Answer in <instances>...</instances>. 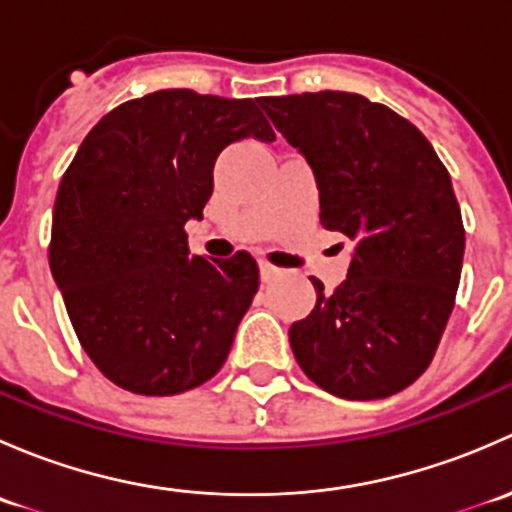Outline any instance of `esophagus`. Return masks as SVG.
Masks as SVG:
<instances>
[{
	"label": "esophagus",
	"instance_id": "obj_1",
	"mask_svg": "<svg viewBox=\"0 0 512 512\" xmlns=\"http://www.w3.org/2000/svg\"><path fill=\"white\" fill-rule=\"evenodd\" d=\"M260 275H262V280L270 282V280H275L277 275H280V267H275V265H270L267 260H262L260 262Z\"/></svg>",
	"mask_w": 512,
	"mask_h": 512
}]
</instances>
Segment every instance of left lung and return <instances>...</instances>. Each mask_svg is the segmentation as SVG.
<instances>
[{
  "instance_id": "1",
  "label": "left lung",
  "mask_w": 512,
  "mask_h": 512,
  "mask_svg": "<svg viewBox=\"0 0 512 512\" xmlns=\"http://www.w3.org/2000/svg\"><path fill=\"white\" fill-rule=\"evenodd\" d=\"M312 165L319 220L356 242L334 292L289 329L304 374L349 401L399 394L428 369L461 282L466 230L431 143L384 103L347 91L262 96Z\"/></svg>"
}]
</instances>
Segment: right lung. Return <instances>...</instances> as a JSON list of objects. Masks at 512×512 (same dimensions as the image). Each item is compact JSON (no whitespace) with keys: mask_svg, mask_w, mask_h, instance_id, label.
<instances>
[{"mask_svg":"<svg viewBox=\"0 0 512 512\" xmlns=\"http://www.w3.org/2000/svg\"><path fill=\"white\" fill-rule=\"evenodd\" d=\"M275 131L252 98L165 89L101 118L59 183L49 267L106 379L175 396L213 379L260 287L255 257L190 255L225 146Z\"/></svg>","mask_w":512,"mask_h":512,"instance_id":"1","label":"right lung"}]
</instances>
